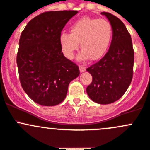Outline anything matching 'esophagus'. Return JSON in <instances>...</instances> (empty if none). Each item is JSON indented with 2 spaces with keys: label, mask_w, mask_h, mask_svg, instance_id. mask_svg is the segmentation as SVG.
Masks as SVG:
<instances>
[{
  "label": "esophagus",
  "mask_w": 150,
  "mask_h": 150,
  "mask_svg": "<svg viewBox=\"0 0 150 150\" xmlns=\"http://www.w3.org/2000/svg\"><path fill=\"white\" fill-rule=\"evenodd\" d=\"M79 69H80V72H83L86 70V67L84 65H79Z\"/></svg>",
  "instance_id": "1"
}]
</instances>
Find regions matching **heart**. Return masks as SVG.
<instances>
[{
    "mask_svg": "<svg viewBox=\"0 0 150 150\" xmlns=\"http://www.w3.org/2000/svg\"><path fill=\"white\" fill-rule=\"evenodd\" d=\"M112 33V25L107 19L83 17L71 25L70 34L62 33L60 35V45L64 56L71 59L79 48L80 43L83 50L78 59L85 60L90 58L95 61L107 53Z\"/></svg>",
    "mask_w": 150,
    "mask_h": 150,
    "instance_id": "obj_1",
    "label": "heart"
}]
</instances>
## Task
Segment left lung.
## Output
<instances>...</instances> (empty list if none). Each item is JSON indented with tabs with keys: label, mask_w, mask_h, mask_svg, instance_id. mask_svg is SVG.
I'll return each instance as SVG.
<instances>
[{
	"label": "left lung",
	"mask_w": 150,
	"mask_h": 150,
	"mask_svg": "<svg viewBox=\"0 0 150 150\" xmlns=\"http://www.w3.org/2000/svg\"><path fill=\"white\" fill-rule=\"evenodd\" d=\"M112 27V40L107 54L86 70L92 82L86 88L93 102L108 104L123 96L131 84L134 73V51L130 33L117 16L102 12Z\"/></svg>",
	"instance_id": "8db88e82"
}]
</instances>
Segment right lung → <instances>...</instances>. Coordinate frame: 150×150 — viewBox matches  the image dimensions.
<instances>
[{"instance_id":"obj_1","label":"right lung","mask_w":150,"mask_h":150,"mask_svg":"<svg viewBox=\"0 0 150 150\" xmlns=\"http://www.w3.org/2000/svg\"><path fill=\"white\" fill-rule=\"evenodd\" d=\"M77 11H46L28 22L21 34L16 64L21 86L43 106L65 99L69 83L80 75L78 66L62 52L61 32Z\"/></svg>"}]
</instances>
